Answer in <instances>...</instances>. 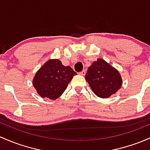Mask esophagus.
Listing matches in <instances>:
<instances>
[{
  "label": "esophagus",
  "mask_w": 150,
  "mask_h": 150,
  "mask_svg": "<svg viewBox=\"0 0 150 150\" xmlns=\"http://www.w3.org/2000/svg\"><path fill=\"white\" fill-rule=\"evenodd\" d=\"M85 73H86V71H85V70H83V71H82V72H79V75H85Z\"/></svg>",
  "instance_id": "34e87169"
}]
</instances>
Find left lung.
<instances>
[{
  "instance_id": "obj_1",
  "label": "left lung",
  "mask_w": 150,
  "mask_h": 150,
  "mask_svg": "<svg viewBox=\"0 0 150 150\" xmlns=\"http://www.w3.org/2000/svg\"><path fill=\"white\" fill-rule=\"evenodd\" d=\"M85 80L93 93L101 98L114 95L122 85L119 71L102 58H98L88 67Z\"/></svg>"
}]
</instances>
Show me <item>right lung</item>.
Returning <instances> with one entry per match:
<instances>
[{"label":"right lung","instance_id":"add662e5","mask_svg":"<svg viewBox=\"0 0 150 150\" xmlns=\"http://www.w3.org/2000/svg\"><path fill=\"white\" fill-rule=\"evenodd\" d=\"M77 73L58 59H50L36 72L33 85L42 98L55 100L62 95Z\"/></svg>","mask_w":150,"mask_h":150}]
</instances>
